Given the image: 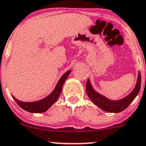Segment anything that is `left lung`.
<instances>
[{
	"label": "left lung",
	"mask_w": 146,
	"mask_h": 146,
	"mask_svg": "<svg viewBox=\"0 0 146 146\" xmlns=\"http://www.w3.org/2000/svg\"><path fill=\"white\" fill-rule=\"evenodd\" d=\"M141 85V76L139 72L136 86L132 92L124 98L119 100H111L95 91L90 85L89 79L86 83V93L89 98L94 104L98 106L103 111L109 113H119L124 111L135 99L140 91Z\"/></svg>",
	"instance_id": "obj_1"
}]
</instances>
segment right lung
<instances>
[{"label": "right lung", "mask_w": 146, "mask_h": 146, "mask_svg": "<svg viewBox=\"0 0 146 146\" xmlns=\"http://www.w3.org/2000/svg\"><path fill=\"white\" fill-rule=\"evenodd\" d=\"M70 72H71V70H70L66 72L65 74H63V76L60 78L59 81L58 82L54 90L48 96L39 100V101L22 102L17 100L14 96H12L13 98L17 103V104L25 111H28L30 113H40L45 112L58 100V97L60 96V93H61L63 83H65Z\"/></svg>", "instance_id": "1"}]
</instances>
